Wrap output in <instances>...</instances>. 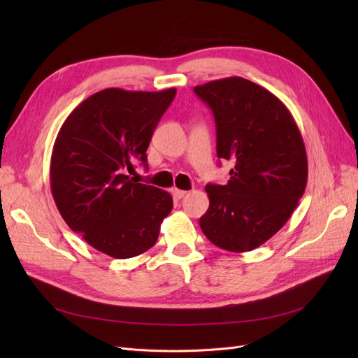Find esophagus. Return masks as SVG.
<instances>
[{"instance_id":"obj_1","label":"esophagus","mask_w":358,"mask_h":358,"mask_svg":"<svg viewBox=\"0 0 358 358\" xmlns=\"http://www.w3.org/2000/svg\"><path fill=\"white\" fill-rule=\"evenodd\" d=\"M171 194H173V197H175V199H182V197H185V196H187V191L178 189V188H173V189H171Z\"/></svg>"}]
</instances>
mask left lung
<instances>
[{"label": "left lung", "instance_id": "left-lung-1", "mask_svg": "<svg viewBox=\"0 0 358 358\" xmlns=\"http://www.w3.org/2000/svg\"><path fill=\"white\" fill-rule=\"evenodd\" d=\"M194 92L213 113L216 155L234 164L227 185H206L200 227L225 251H252L282 229L305 192V143L285 104L251 80H212Z\"/></svg>", "mask_w": 358, "mask_h": 358}]
</instances>
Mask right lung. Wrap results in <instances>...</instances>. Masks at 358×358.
Returning <instances> with one entry per match:
<instances>
[{
	"label": "right lung",
	"mask_w": 358,
	"mask_h": 358,
	"mask_svg": "<svg viewBox=\"0 0 358 358\" xmlns=\"http://www.w3.org/2000/svg\"><path fill=\"white\" fill-rule=\"evenodd\" d=\"M176 95L107 88L69 115L53 145L50 189L70 229L113 258L146 252L173 209L167 191L136 183L127 171L146 164V149Z\"/></svg>",
	"instance_id": "obj_1"
}]
</instances>
